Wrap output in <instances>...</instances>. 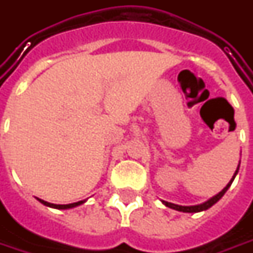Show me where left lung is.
<instances>
[{
  "label": "left lung",
  "instance_id": "left-lung-1",
  "mask_svg": "<svg viewBox=\"0 0 253 253\" xmlns=\"http://www.w3.org/2000/svg\"><path fill=\"white\" fill-rule=\"evenodd\" d=\"M238 168H240V165H238ZM238 168H237V170H235L234 176H233V178L230 180V183H228L223 190H221L217 195H214L213 198H211L209 201H206V202H204V204H201V205H195V206H180V205H174V204H170V202H165L163 201V204L166 206H169V208H171V209H176V211H178V212H185V213H197V212H202V211H206V209H209L211 206H213L219 199L226 194V191L228 190V187L231 185V183H233V180L235 178V176H237V173H238Z\"/></svg>",
  "mask_w": 253,
  "mask_h": 253
}]
</instances>
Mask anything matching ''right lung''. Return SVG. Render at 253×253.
<instances>
[{
    "mask_svg": "<svg viewBox=\"0 0 253 253\" xmlns=\"http://www.w3.org/2000/svg\"><path fill=\"white\" fill-rule=\"evenodd\" d=\"M41 204H44V205L51 206V208H56V209H69V208H75L77 205H82L84 201H79V202H75V204H69V205H55V204H49V202H45V201H42L40 199Z\"/></svg>",
    "mask_w": 253,
    "mask_h": 253,
    "instance_id": "1",
    "label": "right lung"
}]
</instances>
